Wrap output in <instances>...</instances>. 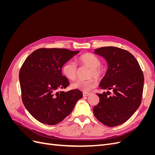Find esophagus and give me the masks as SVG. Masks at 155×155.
<instances>
[{
	"label": "esophagus",
	"mask_w": 155,
	"mask_h": 155,
	"mask_svg": "<svg viewBox=\"0 0 155 155\" xmlns=\"http://www.w3.org/2000/svg\"><path fill=\"white\" fill-rule=\"evenodd\" d=\"M89 95H91V94H89V93H86V92H83V96L84 97L88 96H89Z\"/></svg>",
	"instance_id": "esophagus-1"
}]
</instances>
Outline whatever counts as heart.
I'll use <instances>...</instances> for the list:
<instances>
[{
  "instance_id": "heart-1",
  "label": "heart",
  "mask_w": 155,
  "mask_h": 155,
  "mask_svg": "<svg viewBox=\"0 0 155 155\" xmlns=\"http://www.w3.org/2000/svg\"><path fill=\"white\" fill-rule=\"evenodd\" d=\"M78 60L81 64L90 68L88 77L91 78L87 79V80L79 79V80L74 81L71 84V87L84 92H88L94 88L97 85L96 79L92 77H94L97 79H101L104 76L105 70L100 65L101 61L100 59L94 54L89 53L84 54L79 58ZM62 72L68 79L74 80L77 77V65L74 62L69 61L63 64Z\"/></svg>"
}]
</instances>
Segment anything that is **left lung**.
Masks as SVG:
<instances>
[{
    "label": "left lung",
    "instance_id": "obj_1",
    "mask_svg": "<svg viewBox=\"0 0 155 155\" xmlns=\"http://www.w3.org/2000/svg\"><path fill=\"white\" fill-rule=\"evenodd\" d=\"M104 58L108 69L100 87L113 94H97L100 102L93 109L96 118L108 127L125 123L138 109L142 98L144 77L137 60L128 51L114 46L95 49Z\"/></svg>",
    "mask_w": 155,
    "mask_h": 155
}]
</instances>
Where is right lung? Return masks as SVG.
Segmentation results:
<instances>
[{"label": "right lung", "instance_id": "obj_1", "mask_svg": "<svg viewBox=\"0 0 155 155\" xmlns=\"http://www.w3.org/2000/svg\"><path fill=\"white\" fill-rule=\"evenodd\" d=\"M79 52L65 48H39L22 64L19 72L22 100L30 114L40 122L50 125L60 123L82 97L78 89L61 91L70 85L62 74L63 64Z\"/></svg>", "mask_w": 155, "mask_h": 155}]
</instances>
